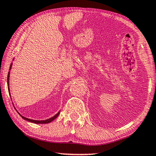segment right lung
Instances as JSON below:
<instances>
[{
	"label": "right lung",
	"instance_id": "obj_1",
	"mask_svg": "<svg viewBox=\"0 0 156 156\" xmlns=\"http://www.w3.org/2000/svg\"><path fill=\"white\" fill-rule=\"evenodd\" d=\"M12 63H11V65H10V67H9V70H11V68H12ZM9 73H10V72H8V75H7V85H8V90L9 91ZM60 113V112L57 113V114L55 115L54 117H52L51 118H49V119H47V120H31V119H29V118H25L23 117V116L21 115L20 114V116L22 117L23 119L24 120H26L29 121V122H34V123H36V124H46V123H49L51 122V121H53L54 120L56 119V118L58 117V115H59Z\"/></svg>",
	"mask_w": 156,
	"mask_h": 156
}]
</instances>
